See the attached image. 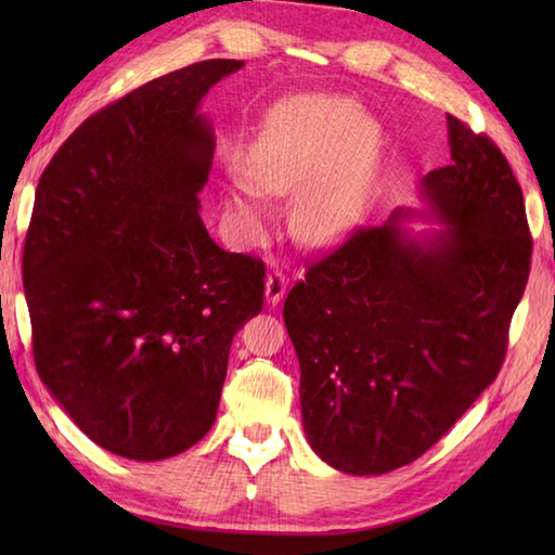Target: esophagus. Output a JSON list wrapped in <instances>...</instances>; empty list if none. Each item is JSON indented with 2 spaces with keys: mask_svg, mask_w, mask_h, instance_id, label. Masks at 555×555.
<instances>
[{
  "mask_svg": "<svg viewBox=\"0 0 555 555\" xmlns=\"http://www.w3.org/2000/svg\"><path fill=\"white\" fill-rule=\"evenodd\" d=\"M286 288H288V276L284 271H269L267 279H264V298L269 305H276L281 298L286 296Z\"/></svg>",
  "mask_w": 555,
  "mask_h": 555,
  "instance_id": "obj_1",
  "label": "esophagus"
}]
</instances>
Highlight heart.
Wrapping results in <instances>:
<instances>
[{
    "instance_id": "obj_1",
    "label": "heart",
    "mask_w": 555,
    "mask_h": 555,
    "mask_svg": "<svg viewBox=\"0 0 555 555\" xmlns=\"http://www.w3.org/2000/svg\"><path fill=\"white\" fill-rule=\"evenodd\" d=\"M379 138L360 107L340 98H300L271 114L243 159L247 188L227 195L231 217L247 231L267 223L257 195L296 193L293 229L308 243L340 238L367 203Z\"/></svg>"
}]
</instances>
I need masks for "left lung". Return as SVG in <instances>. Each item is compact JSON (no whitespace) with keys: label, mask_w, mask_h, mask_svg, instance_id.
Instances as JSON below:
<instances>
[{"label":"left lung","mask_w":555,"mask_h":555,"mask_svg":"<svg viewBox=\"0 0 555 555\" xmlns=\"http://www.w3.org/2000/svg\"><path fill=\"white\" fill-rule=\"evenodd\" d=\"M451 164L422 179L427 211L358 229L291 288L308 443L348 475L410 465L496 379L532 235L522 188L487 135L448 114ZM443 230L412 236L405 216Z\"/></svg>","instance_id":"8db88e82"}]
</instances>
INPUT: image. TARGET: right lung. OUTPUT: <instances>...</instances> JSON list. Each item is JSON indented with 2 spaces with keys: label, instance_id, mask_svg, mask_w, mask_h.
<instances>
[{
  "label": "right lung",
  "instance_id": "obj_1",
  "mask_svg": "<svg viewBox=\"0 0 555 555\" xmlns=\"http://www.w3.org/2000/svg\"><path fill=\"white\" fill-rule=\"evenodd\" d=\"M243 62L155 78L82 121L35 191L23 247L33 358L78 429L128 460L195 446L217 420L229 350L259 314L264 264L199 219L209 88Z\"/></svg>",
  "mask_w": 555,
  "mask_h": 555
}]
</instances>
